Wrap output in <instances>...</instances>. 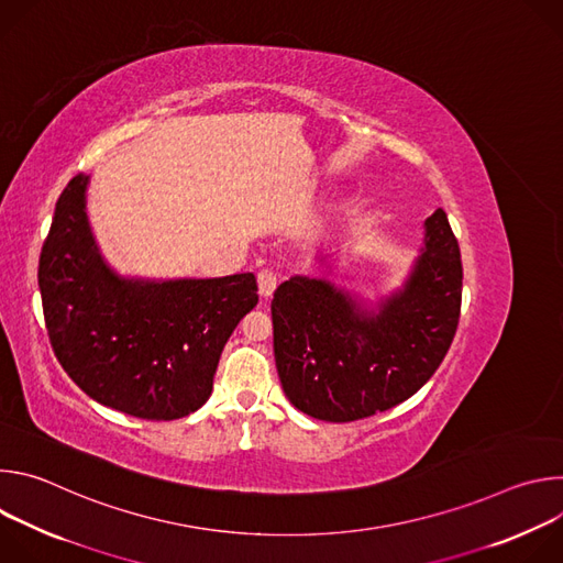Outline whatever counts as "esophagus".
I'll list each match as a JSON object with an SVG mask.
<instances>
[{"label":"esophagus","mask_w":563,"mask_h":563,"mask_svg":"<svg viewBox=\"0 0 563 563\" xmlns=\"http://www.w3.org/2000/svg\"><path fill=\"white\" fill-rule=\"evenodd\" d=\"M276 285H278V278H276V274L272 269H263L258 274V294H261L263 300L272 298V294L276 291Z\"/></svg>","instance_id":"obj_1"}]
</instances>
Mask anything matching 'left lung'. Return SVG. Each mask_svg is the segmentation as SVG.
Here are the masks:
<instances>
[{"label":"left lung","mask_w":563,"mask_h":563,"mask_svg":"<svg viewBox=\"0 0 563 563\" xmlns=\"http://www.w3.org/2000/svg\"><path fill=\"white\" fill-rule=\"evenodd\" d=\"M423 229L408 278L376 302L309 276L274 291L276 369L296 410L358 421L404 404L437 372L459 325L463 269L445 211L437 209Z\"/></svg>","instance_id":"8db88e82"}]
</instances>
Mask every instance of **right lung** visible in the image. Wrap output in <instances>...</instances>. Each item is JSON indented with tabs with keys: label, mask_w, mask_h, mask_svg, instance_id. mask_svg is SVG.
Here are the masks:
<instances>
[{
	"label": "right lung",
	"mask_w": 563,
	"mask_h": 563,
	"mask_svg": "<svg viewBox=\"0 0 563 563\" xmlns=\"http://www.w3.org/2000/svg\"><path fill=\"white\" fill-rule=\"evenodd\" d=\"M91 176L62 191L40 256L53 352L98 404L148 419H183L207 404L235 325L258 302L254 274L137 278L102 256L87 216Z\"/></svg>",
	"instance_id": "right-lung-1"
}]
</instances>
